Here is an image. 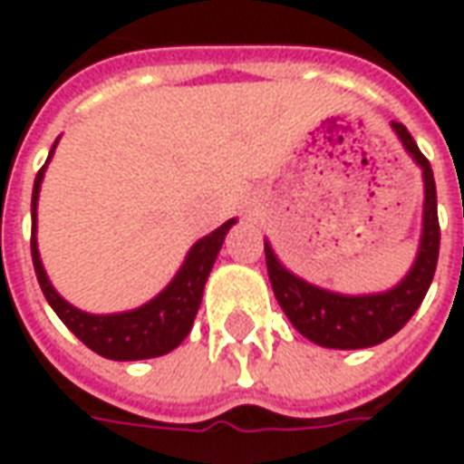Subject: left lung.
<instances>
[{"mask_svg":"<svg viewBox=\"0 0 464 464\" xmlns=\"http://www.w3.org/2000/svg\"><path fill=\"white\" fill-rule=\"evenodd\" d=\"M390 129L422 173L425 196L415 261L392 288L378 293H338L315 285L288 271L266 238V266L276 301L288 315L293 328L321 348L362 350L392 338L415 315L438 268L440 226L432 169L402 123L392 121Z\"/></svg>","mask_w":464,"mask_h":464,"instance_id":"left-lung-1","label":"left lung"}]
</instances>
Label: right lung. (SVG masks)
Masks as SVG:
<instances>
[{
  "label": "right lung",
  "mask_w": 464,
  "mask_h": 464,
  "mask_svg": "<svg viewBox=\"0 0 464 464\" xmlns=\"http://www.w3.org/2000/svg\"><path fill=\"white\" fill-rule=\"evenodd\" d=\"M56 143L49 151V159L36 173L34 191H32V261H34L36 281L42 285V293L54 308V313L62 318L69 331L74 333L86 348L99 353L102 358L109 360H146L159 358L179 348L186 335L191 333L193 318L201 305L203 288L211 276V268L218 251H221L226 236L236 226V218L218 226L216 231L203 236L193 243L181 268L176 271L171 281L166 283L161 293H156L151 301L141 303L139 308L121 313H86L59 295L49 276L44 271V263L39 256V243H36V206H39V191L44 181V171L52 156L56 151Z\"/></svg>",
  "instance_id": "add662e5"
}]
</instances>
